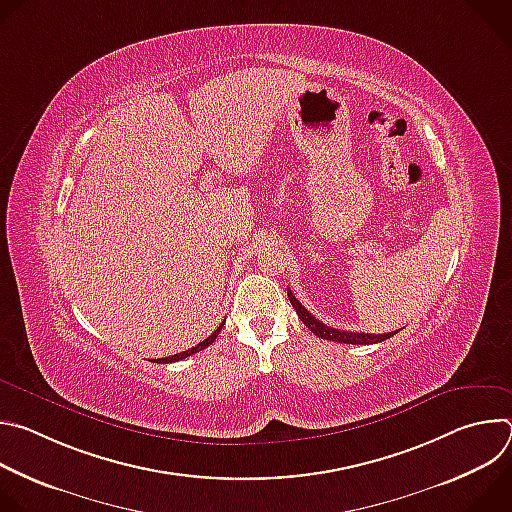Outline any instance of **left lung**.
<instances>
[{"instance_id":"1","label":"left lung","mask_w":512,"mask_h":512,"mask_svg":"<svg viewBox=\"0 0 512 512\" xmlns=\"http://www.w3.org/2000/svg\"><path fill=\"white\" fill-rule=\"evenodd\" d=\"M287 296H289V302L291 306L296 308L298 312V318L318 336V338H324V340H332V342H342V344H377V342H383L387 338H391L393 334L397 332H387V334H367V332H346V330H338V328H330L326 324H322L320 320H316L298 300L296 296L291 294V291L287 289Z\"/></svg>"}]
</instances>
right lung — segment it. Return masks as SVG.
Returning <instances> with one entry per match:
<instances>
[{
  "mask_svg": "<svg viewBox=\"0 0 512 512\" xmlns=\"http://www.w3.org/2000/svg\"><path fill=\"white\" fill-rule=\"evenodd\" d=\"M223 326H225V322L218 326L206 340H202L200 344H196V346H192V348H188V350H184V352H178V354H174V356H166V358H158L156 362L158 364H166V362H176V360H182V358H186V356H190V354H194V352H198V350H204V348H208L214 340H216V336H218V332L223 330Z\"/></svg>",
  "mask_w": 512,
  "mask_h": 512,
  "instance_id": "obj_1",
  "label": "right lung"
}]
</instances>
